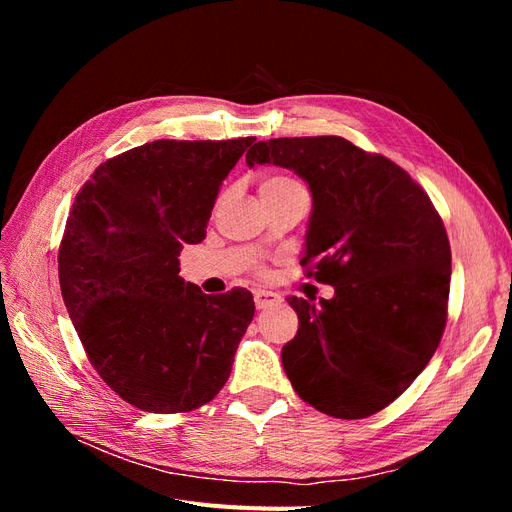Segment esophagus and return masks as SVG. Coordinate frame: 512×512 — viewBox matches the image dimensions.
<instances>
[{"instance_id":"obj_1","label":"esophagus","mask_w":512,"mask_h":512,"mask_svg":"<svg viewBox=\"0 0 512 512\" xmlns=\"http://www.w3.org/2000/svg\"><path fill=\"white\" fill-rule=\"evenodd\" d=\"M280 301V297H277L275 292H271V290H262V288H258V290H254V303H256V307L258 309H265V307H271L273 303H277Z\"/></svg>"}]
</instances>
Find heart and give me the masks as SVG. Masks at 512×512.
<instances>
[{"label": "heart", "mask_w": 512, "mask_h": 512, "mask_svg": "<svg viewBox=\"0 0 512 512\" xmlns=\"http://www.w3.org/2000/svg\"><path fill=\"white\" fill-rule=\"evenodd\" d=\"M294 188H303V185L288 175H267L258 185L260 194L262 192H284V190H294Z\"/></svg>", "instance_id": "b5f03b06"}]
</instances>
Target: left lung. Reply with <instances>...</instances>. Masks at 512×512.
I'll list each match as a JSON object with an SVG mask.
<instances>
[{
  "label": "left lung",
  "instance_id": "obj_1",
  "mask_svg": "<svg viewBox=\"0 0 512 512\" xmlns=\"http://www.w3.org/2000/svg\"><path fill=\"white\" fill-rule=\"evenodd\" d=\"M245 162L307 181L301 265L335 288L320 303L288 297L299 316L282 348L292 389L335 418L380 412L425 369L446 327L451 245L440 213L404 168L342 136L271 138Z\"/></svg>",
  "mask_w": 512,
  "mask_h": 512
}]
</instances>
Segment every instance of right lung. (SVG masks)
Instances as JSON below:
<instances>
[{"label": "right lung", "instance_id": "right-lung-1", "mask_svg": "<svg viewBox=\"0 0 512 512\" xmlns=\"http://www.w3.org/2000/svg\"><path fill=\"white\" fill-rule=\"evenodd\" d=\"M254 141L145 143L100 164L74 198L61 297L98 376L145 412L218 395L254 318L250 290L205 294L179 277V252L205 239L220 185Z\"/></svg>", "mask_w": 512, "mask_h": 512}]
</instances>
